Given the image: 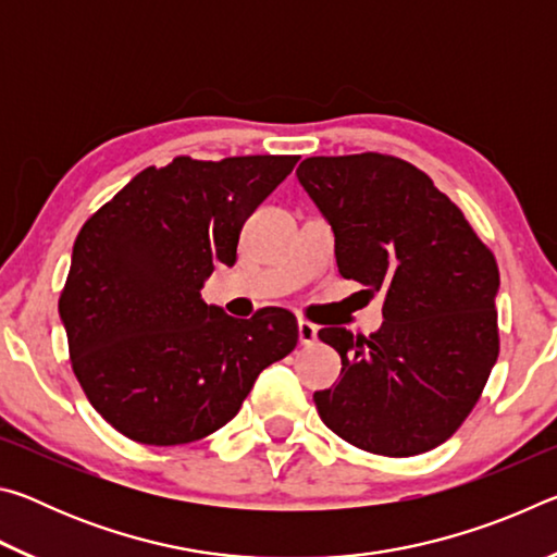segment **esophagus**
<instances>
[{
	"mask_svg": "<svg viewBox=\"0 0 557 557\" xmlns=\"http://www.w3.org/2000/svg\"><path fill=\"white\" fill-rule=\"evenodd\" d=\"M317 332L319 329L312 322H307V319H299L297 322V334H299L301 346H312L317 342Z\"/></svg>",
	"mask_w": 557,
	"mask_h": 557,
	"instance_id": "34e87169",
	"label": "esophagus"
}]
</instances>
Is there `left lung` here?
Here are the masks:
<instances>
[{"instance_id":"1","label":"left lung","mask_w":557,"mask_h":557,"mask_svg":"<svg viewBox=\"0 0 557 557\" xmlns=\"http://www.w3.org/2000/svg\"><path fill=\"white\" fill-rule=\"evenodd\" d=\"M297 176L332 223L338 272L381 292L385 319L371 336L319 332L342 356L319 418L371 455H422L459 430L498 358L494 252L405 159L309 157Z\"/></svg>"}]
</instances>
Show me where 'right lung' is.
Listing matches in <instances>:
<instances>
[{"label":"right lung","mask_w":557,"mask_h":557,"mask_svg":"<svg viewBox=\"0 0 557 557\" xmlns=\"http://www.w3.org/2000/svg\"><path fill=\"white\" fill-rule=\"evenodd\" d=\"M297 162L174 157L83 223L59 314L83 393L125 437L174 447L211 435L297 346L287 309L235 319L201 299L215 262H235L245 219Z\"/></svg>","instance_id":"add662e5"}]
</instances>
